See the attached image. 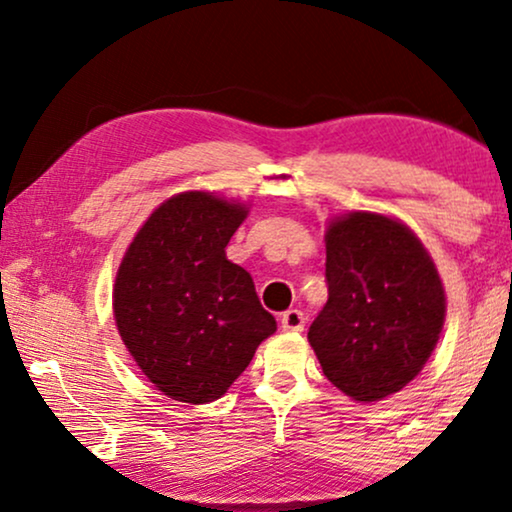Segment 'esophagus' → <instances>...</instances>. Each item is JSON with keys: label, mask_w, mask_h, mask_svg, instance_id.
<instances>
[{"label": "esophagus", "mask_w": 512, "mask_h": 512, "mask_svg": "<svg viewBox=\"0 0 512 512\" xmlns=\"http://www.w3.org/2000/svg\"><path fill=\"white\" fill-rule=\"evenodd\" d=\"M279 326H282V331L286 333H298L305 328V317L300 310H286L282 317H279Z\"/></svg>", "instance_id": "34e87169"}]
</instances>
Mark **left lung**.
Segmentation results:
<instances>
[{"label":"left lung","instance_id":"8db88e82","mask_svg":"<svg viewBox=\"0 0 512 512\" xmlns=\"http://www.w3.org/2000/svg\"><path fill=\"white\" fill-rule=\"evenodd\" d=\"M328 300L307 340L321 370L354 401H382L415 380L445 321L429 251L401 221L349 212L326 228Z\"/></svg>","mask_w":512,"mask_h":512}]
</instances>
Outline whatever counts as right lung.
I'll list each match as a JSON object with an SVG mask.
<instances>
[{"instance_id": "right-lung-1", "label": "right lung", "mask_w": 512, "mask_h": 512, "mask_svg": "<svg viewBox=\"0 0 512 512\" xmlns=\"http://www.w3.org/2000/svg\"><path fill=\"white\" fill-rule=\"evenodd\" d=\"M247 212L205 191L174 195L139 228L118 268V333L142 373L174 401L221 398L277 331L254 279L226 258Z\"/></svg>"}]
</instances>
